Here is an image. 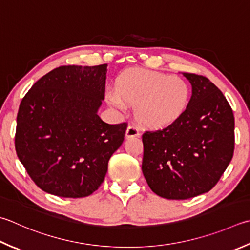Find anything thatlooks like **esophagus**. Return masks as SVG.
Here are the masks:
<instances>
[{
  "label": "esophagus",
  "mask_w": 250,
  "mask_h": 250,
  "mask_svg": "<svg viewBox=\"0 0 250 250\" xmlns=\"http://www.w3.org/2000/svg\"><path fill=\"white\" fill-rule=\"evenodd\" d=\"M140 136V131L134 125H129L128 129L125 131V138L131 139V138H139Z\"/></svg>",
  "instance_id": "esophagus-1"
}]
</instances>
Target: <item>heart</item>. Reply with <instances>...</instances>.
<instances>
[{
	"mask_svg": "<svg viewBox=\"0 0 250 250\" xmlns=\"http://www.w3.org/2000/svg\"><path fill=\"white\" fill-rule=\"evenodd\" d=\"M190 86L183 78L169 73L132 68L117 77L115 90L106 91V101L119 111L134 106L142 125L160 129L178 121L189 105Z\"/></svg>",
	"mask_w": 250,
	"mask_h": 250,
	"instance_id": "1",
	"label": "heart"
}]
</instances>
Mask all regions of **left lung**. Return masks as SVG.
I'll return each instance as SVG.
<instances>
[{"mask_svg": "<svg viewBox=\"0 0 250 250\" xmlns=\"http://www.w3.org/2000/svg\"><path fill=\"white\" fill-rule=\"evenodd\" d=\"M192 84L187 111L174 124L142 136V171L148 187L167 199L207 193L234 153V115L223 93L208 78L183 72Z\"/></svg>", "mask_w": 250, "mask_h": 250, "instance_id": "left-lung-1", "label": "left lung"}]
</instances>
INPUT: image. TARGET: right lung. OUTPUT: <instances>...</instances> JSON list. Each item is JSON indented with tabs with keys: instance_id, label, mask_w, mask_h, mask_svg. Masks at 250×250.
Wrapping results in <instances>:
<instances>
[{
	"instance_id": "1",
	"label": "right lung",
	"mask_w": 250,
	"mask_h": 250,
	"mask_svg": "<svg viewBox=\"0 0 250 250\" xmlns=\"http://www.w3.org/2000/svg\"><path fill=\"white\" fill-rule=\"evenodd\" d=\"M107 63L61 66L39 79L17 114L15 148L32 181L60 197H86L105 179L126 122L97 115L105 96Z\"/></svg>"
}]
</instances>
